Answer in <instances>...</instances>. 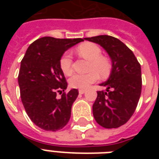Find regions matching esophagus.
Here are the masks:
<instances>
[{"mask_svg":"<svg viewBox=\"0 0 159 159\" xmlns=\"http://www.w3.org/2000/svg\"><path fill=\"white\" fill-rule=\"evenodd\" d=\"M78 92H79L80 94H84L85 92H86V90H84V89H80L79 91H78Z\"/></svg>","mask_w":159,"mask_h":159,"instance_id":"34e87169","label":"esophagus"}]
</instances>
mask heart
<instances>
[{
	"instance_id": "heart-1",
	"label": "heart",
	"mask_w": 159,
	"mask_h": 159,
	"mask_svg": "<svg viewBox=\"0 0 159 159\" xmlns=\"http://www.w3.org/2000/svg\"><path fill=\"white\" fill-rule=\"evenodd\" d=\"M77 52L82 57L90 61L89 70L86 74L75 73L70 77L69 84L72 87L86 89L90 85L97 82L98 74L102 77H107L111 71V62L108 58L102 56V49L92 43H84L77 48ZM72 55L69 52L65 53L60 59V67L65 75L72 72Z\"/></svg>"
}]
</instances>
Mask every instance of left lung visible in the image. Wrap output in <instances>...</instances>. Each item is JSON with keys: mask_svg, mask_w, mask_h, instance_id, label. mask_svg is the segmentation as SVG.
Here are the masks:
<instances>
[{"mask_svg": "<svg viewBox=\"0 0 159 159\" xmlns=\"http://www.w3.org/2000/svg\"><path fill=\"white\" fill-rule=\"evenodd\" d=\"M84 39L102 46L112 62L108 80L100 84L106 89L97 92L93 116L104 128H118L130 119L138 105L142 89L140 64L133 52L115 37L99 35Z\"/></svg>", "mask_w": 159, "mask_h": 159, "instance_id": "8db88e82", "label": "left lung"}]
</instances>
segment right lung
<instances>
[{"label": "right lung", "instance_id": "right-lung-1", "mask_svg": "<svg viewBox=\"0 0 159 159\" xmlns=\"http://www.w3.org/2000/svg\"><path fill=\"white\" fill-rule=\"evenodd\" d=\"M82 41L83 39L43 37L29 46L21 61L18 76L21 102L31 120L44 130H59L71 117L78 91L64 92L67 83L60 59L65 51Z\"/></svg>", "mask_w": 159, "mask_h": 159}]
</instances>
